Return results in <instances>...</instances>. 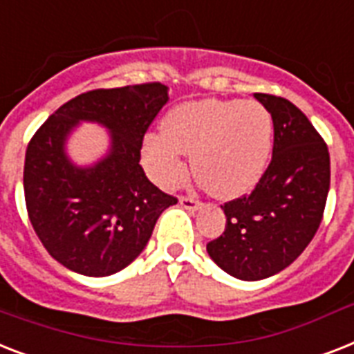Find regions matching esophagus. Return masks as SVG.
Listing matches in <instances>:
<instances>
[{
	"label": "esophagus",
	"mask_w": 354,
	"mask_h": 354,
	"mask_svg": "<svg viewBox=\"0 0 354 354\" xmlns=\"http://www.w3.org/2000/svg\"><path fill=\"white\" fill-rule=\"evenodd\" d=\"M180 204H182L185 209H198L200 205H202V202L193 198V196H180Z\"/></svg>",
	"instance_id": "1"
}]
</instances>
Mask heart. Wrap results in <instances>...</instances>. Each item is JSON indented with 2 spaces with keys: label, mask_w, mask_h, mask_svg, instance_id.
Returning <instances> with one entry per match:
<instances>
[{
  "label": "heart",
  "mask_w": 354,
  "mask_h": 354,
  "mask_svg": "<svg viewBox=\"0 0 354 354\" xmlns=\"http://www.w3.org/2000/svg\"><path fill=\"white\" fill-rule=\"evenodd\" d=\"M163 130L143 143L145 167L154 182L180 187L189 172L185 154H191L194 176L221 198L250 191L274 147V118L257 101L185 102L169 112Z\"/></svg>",
  "instance_id": "1"
}]
</instances>
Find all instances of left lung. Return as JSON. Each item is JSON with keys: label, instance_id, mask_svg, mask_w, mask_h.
<instances>
[{"label": "left lung", "instance_id": "8db88e82", "mask_svg": "<svg viewBox=\"0 0 354 354\" xmlns=\"http://www.w3.org/2000/svg\"><path fill=\"white\" fill-rule=\"evenodd\" d=\"M274 118V150L250 194L222 205L226 227L207 242L224 272L266 279L292 264L324 218L330 185L329 149L308 118L283 97L255 93Z\"/></svg>", "mask_w": 354, "mask_h": 354}]
</instances>
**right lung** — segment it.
<instances>
[{"instance_id": "1", "label": "right lung", "mask_w": 354, "mask_h": 354, "mask_svg": "<svg viewBox=\"0 0 354 354\" xmlns=\"http://www.w3.org/2000/svg\"><path fill=\"white\" fill-rule=\"evenodd\" d=\"M169 101L160 82L80 93L49 115L27 145L24 193L27 215L49 255L77 274L102 277L132 263L156 221L178 202L145 176L141 147ZM79 120L113 130V152L93 169H77L63 141Z\"/></svg>"}]
</instances>
